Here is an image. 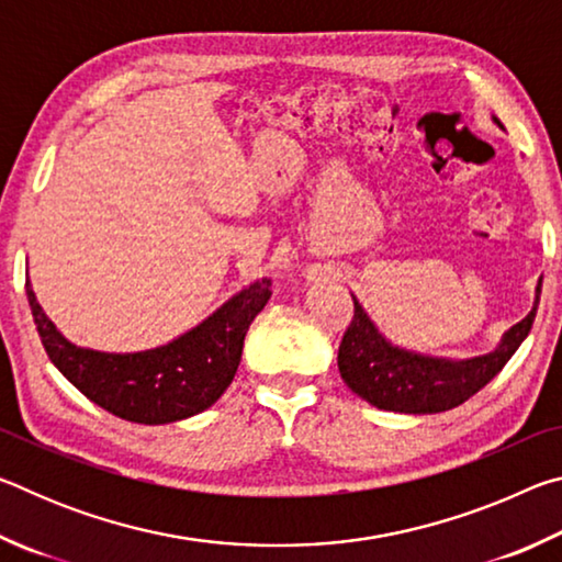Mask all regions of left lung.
I'll list each match as a JSON object with an SVG mask.
<instances>
[{
	"label": "left lung",
	"mask_w": 562,
	"mask_h": 562,
	"mask_svg": "<svg viewBox=\"0 0 562 562\" xmlns=\"http://www.w3.org/2000/svg\"><path fill=\"white\" fill-rule=\"evenodd\" d=\"M498 123V119H493ZM501 126V123H498ZM536 304L526 319L503 335L501 345L488 355L471 359H436L414 355L386 341L374 322L355 300V317L341 337L337 364L345 384L357 396L376 408L398 414H439L463 404L496 376L506 361L516 355L528 337L540 302V282Z\"/></svg>",
	"instance_id": "1"
}]
</instances>
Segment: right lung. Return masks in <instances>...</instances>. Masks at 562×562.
Instances as JSON below:
<instances>
[{"mask_svg":"<svg viewBox=\"0 0 562 562\" xmlns=\"http://www.w3.org/2000/svg\"><path fill=\"white\" fill-rule=\"evenodd\" d=\"M270 284L268 278L252 282L186 335L133 355L71 345L44 315L30 280L26 300L46 355L83 396L126 422L156 426L201 414L223 396L240 364L247 329L270 300Z\"/></svg>","mask_w":562,"mask_h":562,"instance_id":"add662e5","label":"right lung"}]
</instances>
